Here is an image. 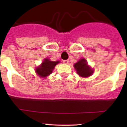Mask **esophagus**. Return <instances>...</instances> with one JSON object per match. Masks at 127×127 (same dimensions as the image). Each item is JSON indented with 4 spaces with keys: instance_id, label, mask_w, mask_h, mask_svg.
Returning <instances> with one entry per match:
<instances>
[{
    "instance_id": "34e87169",
    "label": "esophagus",
    "mask_w": 127,
    "mask_h": 127,
    "mask_svg": "<svg viewBox=\"0 0 127 127\" xmlns=\"http://www.w3.org/2000/svg\"><path fill=\"white\" fill-rule=\"evenodd\" d=\"M63 62L65 64H69V60H63Z\"/></svg>"
}]
</instances>
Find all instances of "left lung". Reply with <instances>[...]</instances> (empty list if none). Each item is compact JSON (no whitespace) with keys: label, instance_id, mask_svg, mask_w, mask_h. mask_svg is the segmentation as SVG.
Masks as SVG:
<instances>
[{"label":"left lung","instance_id":"obj_1","mask_svg":"<svg viewBox=\"0 0 127 127\" xmlns=\"http://www.w3.org/2000/svg\"><path fill=\"white\" fill-rule=\"evenodd\" d=\"M74 66L77 74L83 77H88L93 73L92 70L87 65L86 60L83 58L79 60Z\"/></svg>","mask_w":127,"mask_h":127}]
</instances>
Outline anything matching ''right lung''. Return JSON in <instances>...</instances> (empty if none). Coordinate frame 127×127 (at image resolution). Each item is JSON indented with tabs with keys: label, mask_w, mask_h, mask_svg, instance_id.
I'll list each match as a JSON object with an SVG mask.
<instances>
[{
	"label": "right lung",
	"mask_w": 127,
	"mask_h": 127,
	"mask_svg": "<svg viewBox=\"0 0 127 127\" xmlns=\"http://www.w3.org/2000/svg\"><path fill=\"white\" fill-rule=\"evenodd\" d=\"M60 62L59 61L53 62L46 58L45 60L42 62L41 66H39L36 69V72L41 77H45L50 75L52 72L54 67H55L57 64Z\"/></svg>",
	"instance_id": "obj_1"
}]
</instances>
